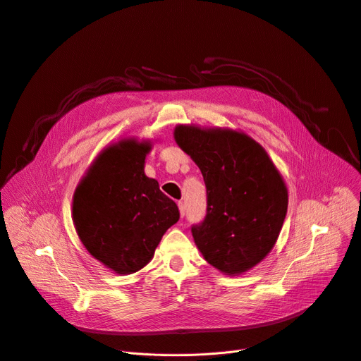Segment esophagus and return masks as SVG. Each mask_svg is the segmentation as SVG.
Listing matches in <instances>:
<instances>
[{
  "instance_id": "esophagus-1",
  "label": "esophagus",
  "mask_w": 361,
  "mask_h": 361,
  "mask_svg": "<svg viewBox=\"0 0 361 361\" xmlns=\"http://www.w3.org/2000/svg\"><path fill=\"white\" fill-rule=\"evenodd\" d=\"M178 207H179V212H180V216L183 218L185 216V204L182 201L178 202Z\"/></svg>"
}]
</instances>
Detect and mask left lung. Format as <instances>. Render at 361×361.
<instances>
[{
  "label": "left lung",
  "instance_id": "8db88e82",
  "mask_svg": "<svg viewBox=\"0 0 361 361\" xmlns=\"http://www.w3.org/2000/svg\"><path fill=\"white\" fill-rule=\"evenodd\" d=\"M178 146L198 164L207 215L192 235L204 259L230 276L260 263L273 248L288 211V188L266 150L230 128L178 126Z\"/></svg>",
  "mask_w": 361,
  "mask_h": 361
}]
</instances>
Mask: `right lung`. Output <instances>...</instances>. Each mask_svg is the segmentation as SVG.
Here are the masks:
<instances>
[{
	"instance_id": "right-lung-1",
	"label": "right lung",
	"mask_w": 361,
	"mask_h": 361,
	"mask_svg": "<svg viewBox=\"0 0 361 361\" xmlns=\"http://www.w3.org/2000/svg\"><path fill=\"white\" fill-rule=\"evenodd\" d=\"M150 150L149 142L135 138L105 147L73 193L72 218L82 244L118 274L143 269L179 219L178 205L145 175Z\"/></svg>"
}]
</instances>
